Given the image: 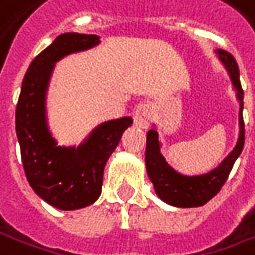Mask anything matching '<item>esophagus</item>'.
<instances>
[{
	"label": "esophagus",
	"mask_w": 255,
	"mask_h": 255,
	"mask_svg": "<svg viewBox=\"0 0 255 255\" xmlns=\"http://www.w3.org/2000/svg\"><path fill=\"white\" fill-rule=\"evenodd\" d=\"M154 116V109L149 104H144L138 107L134 113V124L139 128H146L149 126Z\"/></svg>",
	"instance_id": "esophagus-1"
}]
</instances>
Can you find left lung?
Segmentation results:
<instances>
[{
  "label": "left lung",
  "instance_id": "1",
  "mask_svg": "<svg viewBox=\"0 0 255 255\" xmlns=\"http://www.w3.org/2000/svg\"><path fill=\"white\" fill-rule=\"evenodd\" d=\"M216 55L222 62L224 69L230 76L236 99L240 103L239 111V138L237 144L230 154L224 158L215 169L202 175H183L173 169L166 162L161 152V141L158 139V131L155 124L146 134V149H145V165L146 173L152 182L155 193L165 203L175 207H199L203 206L210 199L217 195L222 189L233 165L240 156L244 146V121H243V89L240 84V72L236 59L223 49H216Z\"/></svg>",
  "mask_w": 255,
  "mask_h": 255
}]
</instances>
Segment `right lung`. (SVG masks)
<instances>
[{"mask_svg":"<svg viewBox=\"0 0 255 255\" xmlns=\"http://www.w3.org/2000/svg\"><path fill=\"white\" fill-rule=\"evenodd\" d=\"M99 43L97 35H59L32 60L16 104L15 128L26 179L40 199L60 210L82 209L99 199L104 166L132 124L131 117L104 121L77 146L57 145L49 129L46 97L56 62Z\"/></svg>","mask_w":255,"mask_h":255,"instance_id":"1","label":"right lung"}]
</instances>
